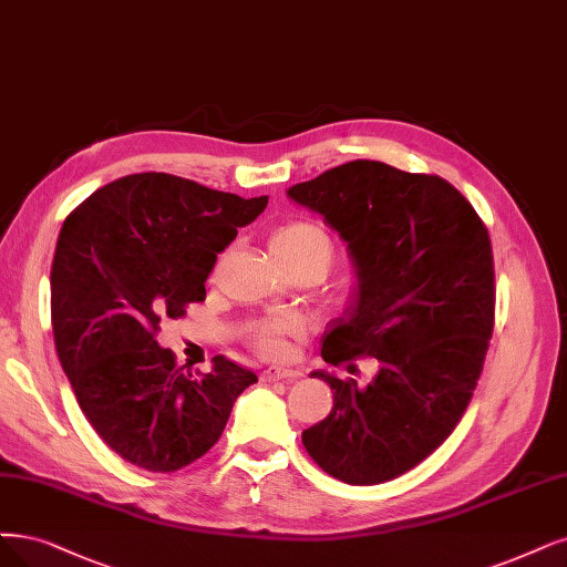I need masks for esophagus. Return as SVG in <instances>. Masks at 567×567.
<instances>
[{
	"label": "esophagus",
	"mask_w": 567,
	"mask_h": 567,
	"mask_svg": "<svg viewBox=\"0 0 567 567\" xmlns=\"http://www.w3.org/2000/svg\"><path fill=\"white\" fill-rule=\"evenodd\" d=\"M261 379H264L266 383L297 381V379H301V371H299V369H287V367H268V369H264Z\"/></svg>",
	"instance_id": "esophagus-1"
}]
</instances>
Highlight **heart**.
<instances>
[{
  "instance_id": "heart-1",
  "label": "heart",
  "mask_w": 567,
  "mask_h": 567,
  "mask_svg": "<svg viewBox=\"0 0 567 567\" xmlns=\"http://www.w3.org/2000/svg\"><path fill=\"white\" fill-rule=\"evenodd\" d=\"M270 251L280 264H316L324 272L333 257V245L318 224L289 221L270 236ZM297 329L289 318L261 320L249 327V339L259 352L276 358L287 348V333Z\"/></svg>"
}]
</instances>
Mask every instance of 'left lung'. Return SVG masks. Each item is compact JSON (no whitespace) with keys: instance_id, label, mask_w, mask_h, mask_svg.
Instances as JSON below:
<instances>
[{"instance_id":"8db88e82","label":"left lung","mask_w":567,"mask_h":567,"mask_svg":"<svg viewBox=\"0 0 567 567\" xmlns=\"http://www.w3.org/2000/svg\"><path fill=\"white\" fill-rule=\"evenodd\" d=\"M287 196L337 230L358 280L324 333V362H379L364 388L310 373L333 390V406L301 442L333 478L383 484L442 446L472 400L495 316L488 230L442 177L381 161L331 167Z\"/></svg>"}]
</instances>
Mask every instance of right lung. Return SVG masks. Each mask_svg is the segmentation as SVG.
Segmentation results:
<instances>
[{"mask_svg":"<svg viewBox=\"0 0 567 567\" xmlns=\"http://www.w3.org/2000/svg\"><path fill=\"white\" fill-rule=\"evenodd\" d=\"M266 203L137 173L97 188L60 228L51 266L58 360L102 442L142 470L192 465L257 383L221 354L194 379L154 337L163 318L205 301L217 255Z\"/></svg>","mask_w":567,"mask_h":567,"instance_id":"add662e5","label":"right lung"}]
</instances>
